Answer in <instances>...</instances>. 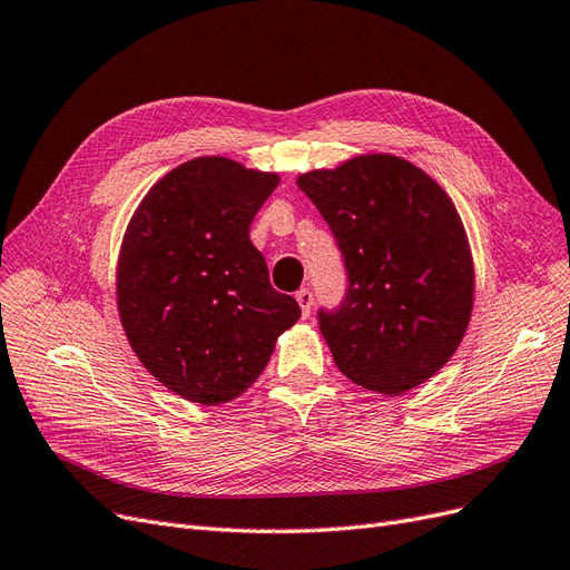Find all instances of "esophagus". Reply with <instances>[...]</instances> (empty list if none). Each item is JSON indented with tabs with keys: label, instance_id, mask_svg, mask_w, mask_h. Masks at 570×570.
<instances>
[{
	"label": "esophagus",
	"instance_id": "34e87169",
	"mask_svg": "<svg viewBox=\"0 0 570 570\" xmlns=\"http://www.w3.org/2000/svg\"><path fill=\"white\" fill-rule=\"evenodd\" d=\"M297 302H299L302 313H304V318H306L308 313H311V306H313V292H311L308 287H302V289L297 292Z\"/></svg>",
	"mask_w": 570,
	"mask_h": 570
}]
</instances>
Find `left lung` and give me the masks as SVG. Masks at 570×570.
I'll use <instances>...</instances> for the list:
<instances>
[{
    "instance_id": "left-lung-1",
    "label": "left lung",
    "mask_w": 570,
    "mask_h": 570,
    "mask_svg": "<svg viewBox=\"0 0 570 570\" xmlns=\"http://www.w3.org/2000/svg\"><path fill=\"white\" fill-rule=\"evenodd\" d=\"M297 186L327 222L346 268V297L318 311L344 375L401 396L458 351L474 306L472 249L448 193L412 163L372 153Z\"/></svg>"
}]
</instances>
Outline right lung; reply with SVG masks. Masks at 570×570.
I'll return each mask as SVG.
<instances>
[{
	"mask_svg": "<svg viewBox=\"0 0 570 570\" xmlns=\"http://www.w3.org/2000/svg\"><path fill=\"white\" fill-rule=\"evenodd\" d=\"M278 174L195 158L155 184L117 259V311L150 375L190 403L238 399L302 308L249 240Z\"/></svg>",
	"mask_w": 570,
	"mask_h": 570,
	"instance_id": "obj_1",
	"label": "right lung"
}]
</instances>
